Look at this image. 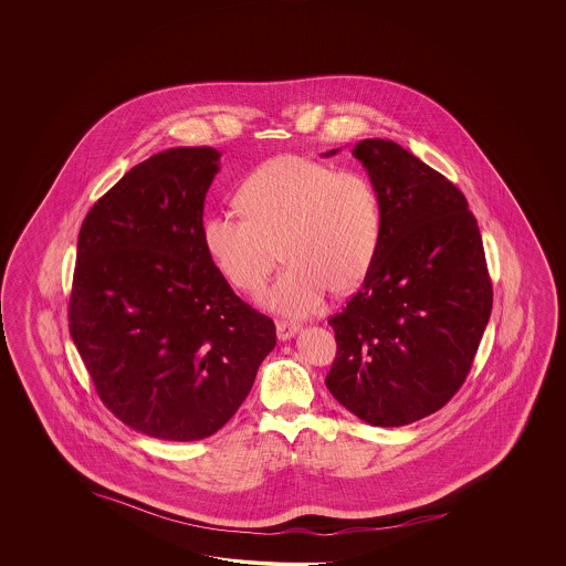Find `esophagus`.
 I'll return each instance as SVG.
<instances>
[{"label": "esophagus", "mask_w": 566, "mask_h": 566, "mask_svg": "<svg viewBox=\"0 0 566 566\" xmlns=\"http://www.w3.org/2000/svg\"><path fill=\"white\" fill-rule=\"evenodd\" d=\"M300 332V325L293 324V322H277V336L279 339H291Z\"/></svg>", "instance_id": "1"}]
</instances>
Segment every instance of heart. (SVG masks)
I'll return each mask as SVG.
<instances>
[{"mask_svg":"<svg viewBox=\"0 0 566 566\" xmlns=\"http://www.w3.org/2000/svg\"><path fill=\"white\" fill-rule=\"evenodd\" d=\"M237 202L242 212L206 217V251L230 285L254 295L277 265L281 244L289 266L265 295L269 307L303 317L322 307L329 289L348 293L368 275L382 205L366 174L277 156L242 180Z\"/></svg>","mask_w":566,"mask_h":566,"instance_id":"heart-1","label":"heart"}]
</instances>
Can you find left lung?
Wrapping results in <instances>:
<instances>
[{"instance_id":"8db88e82","label":"left lung","mask_w":566,"mask_h":566,"mask_svg":"<svg viewBox=\"0 0 566 566\" xmlns=\"http://www.w3.org/2000/svg\"><path fill=\"white\" fill-rule=\"evenodd\" d=\"M352 154L380 193L382 234L360 291L327 322L337 352L325 386L361 421L400 427L446 407L465 382L492 279L478 220L443 174L388 139H364Z\"/></svg>"}]
</instances>
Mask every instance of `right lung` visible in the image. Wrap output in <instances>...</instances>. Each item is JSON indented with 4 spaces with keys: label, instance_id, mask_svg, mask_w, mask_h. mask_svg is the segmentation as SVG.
<instances>
[{
    "label": "right lung",
    "instance_id": "1",
    "mask_svg": "<svg viewBox=\"0 0 566 566\" xmlns=\"http://www.w3.org/2000/svg\"><path fill=\"white\" fill-rule=\"evenodd\" d=\"M212 147H174L129 169L78 232L69 329L96 395L166 441L217 433L275 348L271 317L232 291L202 239Z\"/></svg>",
    "mask_w": 566,
    "mask_h": 566
}]
</instances>
